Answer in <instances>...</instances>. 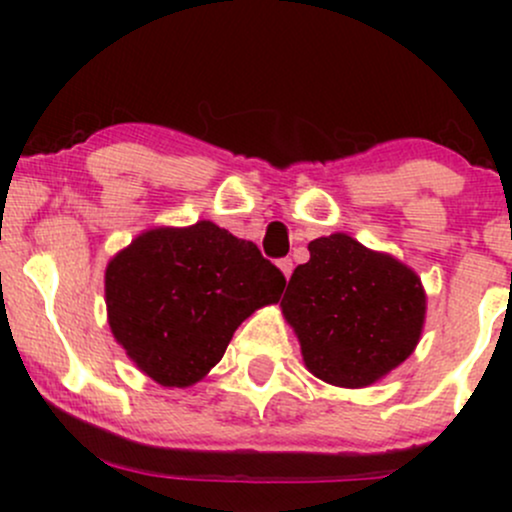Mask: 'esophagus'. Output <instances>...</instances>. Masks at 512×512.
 <instances>
[{"instance_id": "34e87169", "label": "esophagus", "mask_w": 512, "mask_h": 512, "mask_svg": "<svg viewBox=\"0 0 512 512\" xmlns=\"http://www.w3.org/2000/svg\"><path fill=\"white\" fill-rule=\"evenodd\" d=\"M279 269L284 272L286 279H291V274H293V260H291V257H284V260H279Z\"/></svg>"}]
</instances>
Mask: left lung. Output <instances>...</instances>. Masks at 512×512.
Returning <instances> with one entry per match:
<instances>
[{
    "instance_id": "8db88e82",
    "label": "left lung",
    "mask_w": 512,
    "mask_h": 512,
    "mask_svg": "<svg viewBox=\"0 0 512 512\" xmlns=\"http://www.w3.org/2000/svg\"><path fill=\"white\" fill-rule=\"evenodd\" d=\"M293 269L281 310L313 375L366 387L414 351L426 315L421 279L395 257L346 233L317 238Z\"/></svg>"
}]
</instances>
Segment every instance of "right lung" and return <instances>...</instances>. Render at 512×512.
I'll list each match as a JSON object with an SVG mask.
<instances>
[{
	"label": "right lung",
	"mask_w": 512,
	"mask_h": 512,
	"mask_svg": "<svg viewBox=\"0 0 512 512\" xmlns=\"http://www.w3.org/2000/svg\"><path fill=\"white\" fill-rule=\"evenodd\" d=\"M284 286L255 243L211 221L146 231L105 269L110 330L166 387L202 380L240 322L279 301Z\"/></svg>",
	"instance_id": "obj_1"
}]
</instances>
